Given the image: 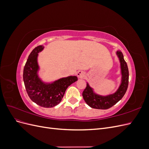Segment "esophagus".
<instances>
[{
  "mask_svg": "<svg viewBox=\"0 0 149 149\" xmlns=\"http://www.w3.org/2000/svg\"><path fill=\"white\" fill-rule=\"evenodd\" d=\"M77 76H78V77L79 78H83V77H84V76H85V73L83 71L79 70V71H78Z\"/></svg>",
  "mask_w": 149,
  "mask_h": 149,
  "instance_id": "esophagus-1",
  "label": "esophagus"
}]
</instances>
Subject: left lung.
<instances>
[{
  "label": "left lung",
  "instance_id": "8db88e82",
  "mask_svg": "<svg viewBox=\"0 0 149 149\" xmlns=\"http://www.w3.org/2000/svg\"><path fill=\"white\" fill-rule=\"evenodd\" d=\"M117 55L119 58L121 66V73L123 75L122 83L118 90L114 94L107 96H99L94 94L92 88L88 84L83 92V97L85 102L90 107L94 109H107L113 106L119 101L124 96L129 84V70L127 65L124 59L123 54L121 52H117Z\"/></svg>",
  "mask_w": 149,
  "mask_h": 149
}]
</instances>
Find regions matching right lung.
Segmentation results:
<instances>
[{
	"label": "right lung",
	"instance_id": "obj_1",
	"mask_svg": "<svg viewBox=\"0 0 149 149\" xmlns=\"http://www.w3.org/2000/svg\"><path fill=\"white\" fill-rule=\"evenodd\" d=\"M42 45L35 47L30 53L24 69L23 79L26 91L31 100L43 107H52L62 100L67 88L78 80L76 76H68L52 84H45L37 75L38 53Z\"/></svg>",
	"mask_w": 149,
	"mask_h": 149
}]
</instances>
